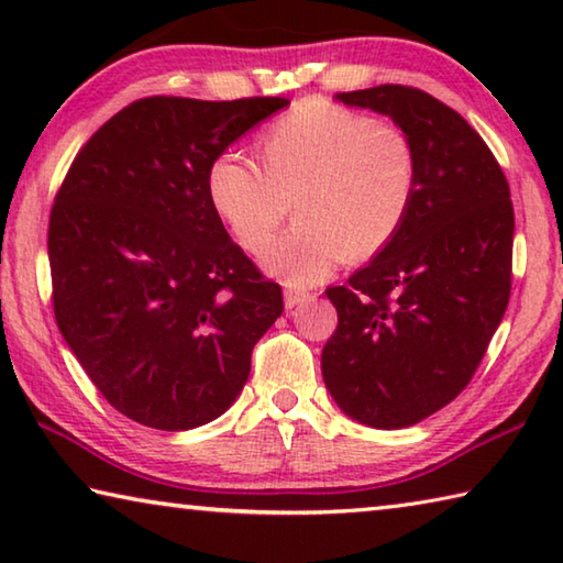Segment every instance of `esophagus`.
<instances>
[{
	"label": "esophagus",
	"instance_id": "obj_1",
	"mask_svg": "<svg viewBox=\"0 0 563 563\" xmlns=\"http://www.w3.org/2000/svg\"><path fill=\"white\" fill-rule=\"evenodd\" d=\"M283 295H285V308H288V310L295 308V305H300V302L312 298V295H310L308 290H302L300 285H295V283H285Z\"/></svg>",
	"mask_w": 563,
	"mask_h": 563
}]
</instances>
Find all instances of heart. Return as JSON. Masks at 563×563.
I'll use <instances>...</instances> for the list:
<instances>
[{
	"label": "heart",
	"mask_w": 563,
	"mask_h": 563,
	"mask_svg": "<svg viewBox=\"0 0 563 563\" xmlns=\"http://www.w3.org/2000/svg\"><path fill=\"white\" fill-rule=\"evenodd\" d=\"M258 154L263 170L235 154L213 158L208 201L251 255L268 251L292 203L298 225L265 268L295 285L318 283L345 258H375L412 213L417 154L393 123L310 101L261 133Z\"/></svg>",
	"instance_id": "b5f03b06"
}]
</instances>
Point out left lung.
Segmentation results:
<instances>
[{
	"label": "left lung",
	"instance_id": "obj_1",
	"mask_svg": "<svg viewBox=\"0 0 563 563\" xmlns=\"http://www.w3.org/2000/svg\"><path fill=\"white\" fill-rule=\"evenodd\" d=\"M395 121L417 154L412 213L393 245L328 288L338 328L322 379L347 417L375 430L422 422L470 385L511 292L509 184L479 133L430 93H335Z\"/></svg>",
	"mask_w": 563,
	"mask_h": 563
}]
</instances>
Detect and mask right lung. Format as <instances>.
Here are the masks:
<instances>
[{
  "instance_id": "add662e5",
  "label": "right lung",
  "mask_w": 563,
  "mask_h": 563,
  "mask_svg": "<svg viewBox=\"0 0 563 563\" xmlns=\"http://www.w3.org/2000/svg\"><path fill=\"white\" fill-rule=\"evenodd\" d=\"M280 97H148L93 133L49 218L54 316L107 402L154 430L213 422L283 312L213 213L208 166Z\"/></svg>"
}]
</instances>
